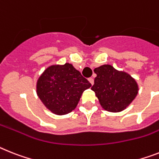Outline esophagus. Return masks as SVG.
Wrapping results in <instances>:
<instances>
[{"label":"esophagus","instance_id":"obj_1","mask_svg":"<svg viewBox=\"0 0 159 159\" xmlns=\"http://www.w3.org/2000/svg\"><path fill=\"white\" fill-rule=\"evenodd\" d=\"M89 82L91 83V85H93V84H94V78H93V77H90V78H89Z\"/></svg>","mask_w":159,"mask_h":159}]
</instances>
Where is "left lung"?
<instances>
[{
  "label": "left lung",
  "mask_w": 159,
  "mask_h": 159,
  "mask_svg": "<svg viewBox=\"0 0 159 159\" xmlns=\"http://www.w3.org/2000/svg\"><path fill=\"white\" fill-rule=\"evenodd\" d=\"M97 77L91 90L95 92L102 108L118 112L125 109L138 93V86L131 76L119 72L111 65L94 69Z\"/></svg>",
  "instance_id": "obj_1"
}]
</instances>
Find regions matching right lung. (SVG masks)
I'll return each mask as SVG.
<instances>
[{"instance_id":"obj_1","label":"right lung","mask_w":159,"mask_h":159,"mask_svg":"<svg viewBox=\"0 0 159 159\" xmlns=\"http://www.w3.org/2000/svg\"><path fill=\"white\" fill-rule=\"evenodd\" d=\"M91 84L73 65H52L37 82V94L48 109L57 115L71 112L84 90Z\"/></svg>"}]
</instances>
